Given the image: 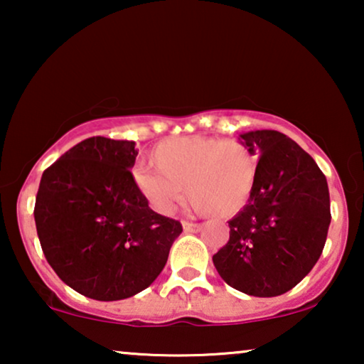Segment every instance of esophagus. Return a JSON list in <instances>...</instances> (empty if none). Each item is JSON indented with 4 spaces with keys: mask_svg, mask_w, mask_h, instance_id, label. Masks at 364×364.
Instances as JSON below:
<instances>
[{
    "mask_svg": "<svg viewBox=\"0 0 364 364\" xmlns=\"http://www.w3.org/2000/svg\"><path fill=\"white\" fill-rule=\"evenodd\" d=\"M182 227H183V230H186V232H198V230H200V223H193V222H188V220H183Z\"/></svg>",
    "mask_w": 364,
    "mask_h": 364,
    "instance_id": "1",
    "label": "esophagus"
}]
</instances>
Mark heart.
I'll return each mask as SVG.
<instances>
[{"label": "heart", "mask_w": 364, "mask_h": 364, "mask_svg": "<svg viewBox=\"0 0 364 364\" xmlns=\"http://www.w3.org/2000/svg\"><path fill=\"white\" fill-rule=\"evenodd\" d=\"M149 161L154 167L137 166L132 181L162 215L176 212L187 191L197 212L235 217L250 203L260 176V157L245 142L200 134L164 139L152 147Z\"/></svg>", "instance_id": "1"}]
</instances>
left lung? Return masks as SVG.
<instances>
[{
  "label": "left lung",
  "instance_id": "8db88e82",
  "mask_svg": "<svg viewBox=\"0 0 364 364\" xmlns=\"http://www.w3.org/2000/svg\"><path fill=\"white\" fill-rule=\"evenodd\" d=\"M260 157L252 200L228 220L230 238L215 255L227 285L252 296H278L320 258L331 222L325 173L310 154L278 131L240 136Z\"/></svg>",
  "mask_w": 364,
  "mask_h": 364
}]
</instances>
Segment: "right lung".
Segmentation results:
<instances>
[{"instance_id": "add662e5", "label": "right lung", "mask_w": 364, "mask_h": 364, "mask_svg": "<svg viewBox=\"0 0 364 364\" xmlns=\"http://www.w3.org/2000/svg\"><path fill=\"white\" fill-rule=\"evenodd\" d=\"M136 142L89 137L43 172L34 220L44 257L81 295L116 301L146 290L182 233L154 212L131 168Z\"/></svg>"}]
</instances>
